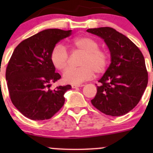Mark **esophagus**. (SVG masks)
Instances as JSON below:
<instances>
[{
	"label": "esophagus",
	"instance_id": "esophagus-1",
	"mask_svg": "<svg viewBox=\"0 0 153 153\" xmlns=\"http://www.w3.org/2000/svg\"><path fill=\"white\" fill-rule=\"evenodd\" d=\"M84 86V84H72V88L75 89V88H78V87H80V86Z\"/></svg>",
	"mask_w": 153,
	"mask_h": 153
}]
</instances>
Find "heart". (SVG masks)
I'll return each instance as SVG.
<instances>
[{
    "label": "heart",
    "instance_id": "b5f03b06",
    "mask_svg": "<svg viewBox=\"0 0 153 153\" xmlns=\"http://www.w3.org/2000/svg\"><path fill=\"white\" fill-rule=\"evenodd\" d=\"M72 52H83L79 61L80 67H70L66 69L63 79L66 83L78 84L91 79L95 72L98 75L106 71L109 65V55L104 49L99 48V44L88 36H80L69 42ZM50 60L56 69L63 71L69 64V57L66 48L62 44H56L50 54Z\"/></svg>",
    "mask_w": 153,
    "mask_h": 153
}]
</instances>
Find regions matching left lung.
<instances>
[{
  "label": "left lung",
  "instance_id": "8db88e82",
  "mask_svg": "<svg viewBox=\"0 0 153 153\" xmlns=\"http://www.w3.org/2000/svg\"><path fill=\"white\" fill-rule=\"evenodd\" d=\"M101 37L111 53V64L98 81L91 103L103 113L121 116L132 110L141 100L147 86L148 72L138 47L127 37L111 27L89 29Z\"/></svg>",
  "mask_w": 153,
  "mask_h": 153
}]
</instances>
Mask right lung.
I'll use <instances>...</instances> for the list:
<instances>
[{"label": "right lung", "instance_id": "1", "mask_svg": "<svg viewBox=\"0 0 153 153\" xmlns=\"http://www.w3.org/2000/svg\"><path fill=\"white\" fill-rule=\"evenodd\" d=\"M71 31L49 29L21 41L14 50L6 70L10 99L24 116L43 121L52 118L64 106L70 85L51 89L61 78L50 60L53 47Z\"/></svg>", "mask_w": 153, "mask_h": 153}]
</instances>
